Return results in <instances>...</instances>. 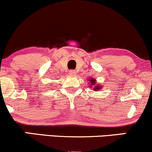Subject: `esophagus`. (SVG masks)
Returning <instances> with one entry per match:
<instances>
[{"label":"esophagus","instance_id":"34e87169","mask_svg":"<svg viewBox=\"0 0 152 152\" xmlns=\"http://www.w3.org/2000/svg\"><path fill=\"white\" fill-rule=\"evenodd\" d=\"M69 74L70 76H75V75H76V71L75 70H70L69 71Z\"/></svg>","mask_w":152,"mask_h":152}]
</instances>
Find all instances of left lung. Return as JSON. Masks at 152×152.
Listing matches in <instances>:
<instances>
[{"label":"left lung","mask_w":152,"mask_h":152,"mask_svg":"<svg viewBox=\"0 0 152 152\" xmlns=\"http://www.w3.org/2000/svg\"><path fill=\"white\" fill-rule=\"evenodd\" d=\"M96 79H94V78H89V79H88V84L90 85V87H92V86H95L94 88L95 91L101 89L102 86H99V85H96Z\"/></svg>","instance_id":"8db88e82"}]
</instances>
